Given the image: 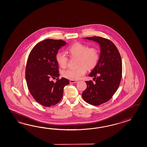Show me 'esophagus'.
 Wrapping results in <instances>:
<instances>
[{"label": "esophagus", "mask_w": 147, "mask_h": 147, "mask_svg": "<svg viewBox=\"0 0 147 147\" xmlns=\"http://www.w3.org/2000/svg\"><path fill=\"white\" fill-rule=\"evenodd\" d=\"M69 81H70V83H71V84H75V83H77V82H78V81H77V80H70Z\"/></svg>", "instance_id": "obj_1"}]
</instances>
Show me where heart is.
I'll use <instances>...</instances> for the list:
<instances>
[{
	"label": "heart",
	"instance_id": "obj_1",
	"mask_svg": "<svg viewBox=\"0 0 147 147\" xmlns=\"http://www.w3.org/2000/svg\"><path fill=\"white\" fill-rule=\"evenodd\" d=\"M68 52L71 57H78L77 66L76 69H68L63 70L61 74L63 77L72 80H78L84 76L86 69H92L97 65L99 58L98 50L95 47H90L80 42L73 44L68 49ZM56 59L59 66L62 68H65L68 63V58L65 53H57Z\"/></svg>",
	"mask_w": 147,
	"mask_h": 147
}]
</instances>
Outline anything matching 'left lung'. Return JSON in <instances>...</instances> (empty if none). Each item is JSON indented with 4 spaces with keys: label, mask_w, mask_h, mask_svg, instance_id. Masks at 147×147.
<instances>
[{
    "label": "left lung",
    "mask_w": 147,
    "mask_h": 147,
    "mask_svg": "<svg viewBox=\"0 0 147 147\" xmlns=\"http://www.w3.org/2000/svg\"><path fill=\"white\" fill-rule=\"evenodd\" d=\"M99 44L100 54L96 66L90 74L95 82L86 81L87 88L82 94L89 104L99 106L112 98L119 87L122 77V62L119 51L111 41L100 37L84 38Z\"/></svg>",
    "instance_id": "8db88e82"
}]
</instances>
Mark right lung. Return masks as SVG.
<instances>
[{"label":"right lung","instance_id":"obj_1","mask_svg":"<svg viewBox=\"0 0 147 147\" xmlns=\"http://www.w3.org/2000/svg\"><path fill=\"white\" fill-rule=\"evenodd\" d=\"M66 45L62 40L47 39L36 44L29 55L26 68L28 90L37 102L45 107L54 106L63 98V88L69 84L66 78L58 79V64L56 56ZM57 77L56 83L50 79Z\"/></svg>","mask_w":147,"mask_h":147}]
</instances>
